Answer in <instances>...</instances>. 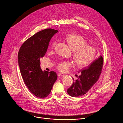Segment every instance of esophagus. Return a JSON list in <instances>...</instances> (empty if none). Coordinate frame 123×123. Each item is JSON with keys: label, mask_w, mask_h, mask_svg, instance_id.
<instances>
[{"label": "esophagus", "mask_w": 123, "mask_h": 123, "mask_svg": "<svg viewBox=\"0 0 123 123\" xmlns=\"http://www.w3.org/2000/svg\"><path fill=\"white\" fill-rule=\"evenodd\" d=\"M65 75L64 74H58V76L59 77H63V76H64Z\"/></svg>", "instance_id": "1"}]
</instances>
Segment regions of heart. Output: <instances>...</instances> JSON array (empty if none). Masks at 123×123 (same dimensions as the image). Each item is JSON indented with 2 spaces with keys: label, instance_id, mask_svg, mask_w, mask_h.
Listing matches in <instances>:
<instances>
[{
  "label": "heart",
  "instance_id": "obj_1",
  "mask_svg": "<svg viewBox=\"0 0 123 123\" xmlns=\"http://www.w3.org/2000/svg\"><path fill=\"white\" fill-rule=\"evenodd\" d=\"M66 40L73 51V59L78 67H86L92 62L96 55V49L93 46L87 45L86 40L82 37L74 34H69L67 36ZM56 43V42L53 43L52 48L55 46ZM73 66L71 61H64L58 64L57 68L61 72H66Z\"/></svg>",
  "mask_w": 123,
  "mask_h": 123
}]
</instances>
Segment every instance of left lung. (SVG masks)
I'll return each mask as SVG.
<instances>
[{
	"mask_svg": "<svg viewBox=\"0 0 123 123\" xmlns=\"http://www.w3.org/2000/svg\"><path fill=\"white\" fill-rule=\"evenodd\" d=\"M103 64V58L100 55L87 68L79 72L80 74L77 80L68 89V94L72 97H77L86 94L97 81L101 74Z\"/></svg>",
	"mask_w": 123,
	"mask_h": 123,
	"instance_id": "8db88e82",
	"label": "left lung"
}]
</instances>
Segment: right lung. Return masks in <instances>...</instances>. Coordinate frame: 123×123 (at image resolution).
Listing matches in <instances>:
<instances>
[{
    "label": "right lung",
    "mask_w": 123,
    "mask_h": 123,
    "mask_svg": "<svg viewBox=\"0 0 123 123\" xmlns=\"http://www.w3.org/2000/svg\"><path fill=\"white\" fill-rule=\"evenodd\" d=\"M58 31L47 29L36 33L22 44L18 54L21 76L30 91L40 98L47 97L56 81L55 72L42 71L40 59L46 54L49 42Z\"/></svg>",
    "instance_id": "add662e5"
}]
</instances>
